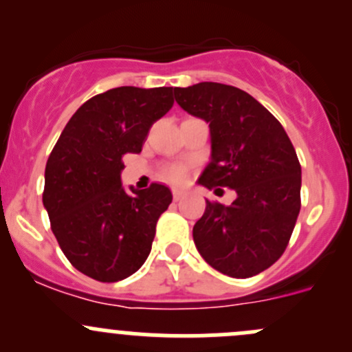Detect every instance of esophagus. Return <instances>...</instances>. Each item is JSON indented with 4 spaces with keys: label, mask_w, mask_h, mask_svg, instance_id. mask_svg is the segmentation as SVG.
Returning <instances> with one entry per match:
<instances>
[{
    "label": "esophagus",
    "mask_w": 352,
    "mask_h": 352,
    "mask_svg": "<svg viewBox=\"0 0 352 352\" xmlns=\"http://www.w3.org/2000/svg\"><path fill=\"white\" fill-rule=\"evenodd\" d=\"M172 194H173V199H175V201H179V199H182L184 196H186V190H182V189H173Z\"/></svg>",
    "instance_id": "esophagus-1"
}]
</instances>
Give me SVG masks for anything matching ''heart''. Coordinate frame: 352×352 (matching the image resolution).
<instances>
[{
  "label": "heart",
  "instance_id": "b5f03b06",
  "mask_svg": "<svg viewBox=\"0 0 352 352\" xmlns=\"http://www.w3.org/2000/svg\"><path fill=\"white\" fill-rule=\"evenodd\" d=\"M162 175H163V179L170 180V182L180 184L187 179V175H189V170H187V166H184V165H170L163 170Z\"/></svg>",
  "mask_w": 352,
  "mask_h": 352
}]
</instances>
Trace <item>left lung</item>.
I'll use <instances>...</instances> for the list:
<instances>
[{
  "label": "left lung",
  "mask_w": 352,
  "mask_h": 352,
  "mask_svg": "<svg viewBox=\"0 0 352 352\" xmlns=\"http://www.w3.org/2000/svg\"><path fill=\"white\" fill-rule=\"evenodd\" d=\"M173 94L209 124L211 160L197 184L236 192L232 206L206 201L194 243L216 271L252 278L281 257L293 233L301 206L296 151L279 120L240 88L202 81Z\"/></svg>",
  "instance_id": "1"
}]
</instances>
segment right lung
Returning <instances> with one entry per match:
<instances>
[{"label": "right lung", "mask_w": 352, "mask_h": 352, "mask_svg": "<svg viewBox=\"0 0 352 352\" xmlns=\"http://www.w3.org/2000/svg\"><path fill=\"white\" fill-rule=\"evenodd\" d=\"M172 105L173 87L95 95L73 113L49 156L42 202L67 261L88 278L122 281L150 255L172 192L162 184L127 192L122 156L140 153L151 124Z\"/></svg>", "instance_id": "right-lung-1"}]
</instances>
